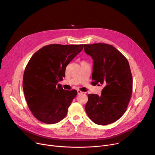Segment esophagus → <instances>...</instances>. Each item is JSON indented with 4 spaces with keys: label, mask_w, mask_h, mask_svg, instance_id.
Here are the masks:
<instances>
[{
    "label": "esophagus",
    "mask_w": 155,
    "mask_h": 155,
    "mask_svg": "<svg viewBox=\"0 0 155 155\" xmlns=\"http://www.w3.org/2000/svg\"><path fill=\"white\" fill-rule=\"evenodd\" d=\"M84 92H82V91H79V90H78L77 91V94H78V95H80V94H83Z\"/></svg>",
    "instance_id": "34e87169"
}]
</instances>
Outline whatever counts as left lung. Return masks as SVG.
I'll return each instance as SVG.
<instances>
[{
	"label": "left lung",
	"instance_id": "8db88e82",
	"mask_svg": "<svg viewBox=\"0 0 155 155\" xmlns=\"http://www.w3.org/2000/svg\"><path fill=\"white\" fill-rule=\"evenodd\" d=\"M84 50L94 60L92 84L104 85L101 95H88L85 111L97 124L114 123L124 114L131 97L133 78L128 61L108 44L84 45Z\"/></svg>",
	"mask_w": 155,
	"mask_h": 155
}]
</instances>
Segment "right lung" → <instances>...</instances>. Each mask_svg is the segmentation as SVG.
<instances>
[{
  "instance_id": "1",
  "label": "right lung",
  "mask_w": 155,
  "mask_h": 155,
  "mask_svg": "<svg viewBox=\"0 0 155 155\" xmlns=\"http://www.w3.org/2000/svg\"><path fill=\"white\" fill-rule=\"evenodd\" d=\"M84 45L53 44L32 56L24 70L22 87L28 107L39 121L52 124L67 116L77 94L58 84L65 77L68 63L82 51Z\"/></svg>"
}]
</instances>
